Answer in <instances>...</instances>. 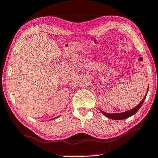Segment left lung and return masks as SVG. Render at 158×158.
Instances as JSON below:
<instances>
[{
	"mask_svg": "<svg viewBox=\"0 0 158 158\" xmlns=\"http://www.w3.org/2000/svg\"><path fill=\"white\" fill-rule=\"evenodd\" d=\"M148 90H147V93H148ZM147 93H146V95L144 96V98H143V100L141 101V102L137 106H136L135 108L130 109V110H129V111H125V112H123V113H116V114L106 113V112L102 111V110H100V111L104 115H105V116L109 118H111V119H113V120H123V119L127 118L132 116V115L135 114L136 113H137L139 109H140L141 105H143L144 100H145L146 97V95H147Z\"/></svg>",
	"mask_w": 158,
	"mask_h": 158,
	"instance_id": "obj_1",
	"label": "left lung"
}]
</instances>
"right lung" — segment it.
<instances>
[{
  "instance_id": "1",
  "label": "right lung",
  "mask_w": 158,
  "mask_h": 158,
  "mask_svg": "<svg viewBox=\"0 0 158 158\" xmlns=\"http://www.w3.org/2000/svg\"><path fill=\"white\" fill-rule=\"evenodd\" d=\"M56 118H58V117H56Z\"/></svg>"
}]
</instances>
